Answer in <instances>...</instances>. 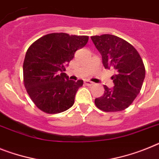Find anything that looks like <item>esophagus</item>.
<instances>
[{"label": "esophagus", "mask_w": 159, "mask_h": 159, "mask_svg": "<svg viewBox=\"0 0 159 159\" xmlns=\"http://www.w3.org/2000/svg\"><path fill=\"white\" fill-rule=\"evenodd\" d=\"M84 83H85V85H86V86H93V85H94V82H90V80H85V81H84Z\"/></svg>", "instance_id": "obj_1"}]
</instances>
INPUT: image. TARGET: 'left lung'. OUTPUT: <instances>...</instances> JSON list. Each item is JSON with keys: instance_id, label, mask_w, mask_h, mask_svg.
Wrapping results in <instances>:
<instances>
[{"instance_id": "1", "label": "left lung", "mask_w": 159, "mask_h": 159, "mask_svg": "<svg viewBox=\"0 0 159 159\" xmlns=\"http://www.w3.org/2000/svg\"><path fill=\"white\" fill-rule=\"evenodd\" d=\"M94 46L102 56L105 69L112 68L115 86H104V94L95 98L94 103L106 112L120 111L129 107L141 91L145 69L138 52L125 39L112 34L91 36Z\"/></svg>"}]
</instances>
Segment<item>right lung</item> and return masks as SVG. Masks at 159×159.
<instances>
[{
  "instance_id": "right-lung-1",
  "label": "right lung",
  "mask_w": 159,
  "mask_h": 159,
  "mask_svg": "<svg viewBox=\"0 0 159 159\" xmlns=\"http://www.w3.org/2000/svg\"><path fill=\"white\" fill-rule=\"evenodd\" d=\"M86 35L52 33L29 47L23 62V82L30 98L48 114L63 112L74 103L83 81L69 80L65 71L77 50L87 43Z\"/></svg>"
}]
</instances>
